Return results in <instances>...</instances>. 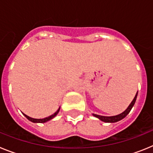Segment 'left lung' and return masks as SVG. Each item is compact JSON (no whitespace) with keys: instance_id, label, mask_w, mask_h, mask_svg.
<instances>
[{"instance_id":"1","label":"left lung","mask_w":153,"mask_h":153,"mask_svg":"<svg viewBox=\"0 0 153 153\" xmlns=\"http://www.w3.org/2000/svg\"><path fill=\"white\" fill-rule=\"evenodd\" d=\"M137 95H138V92L136 93V96H135L134 99H133L132 102H131V103L129 104V106L127 107V109H126L125 111L123 112L122 113H120V114L117 115V116H112V117H105V116H100V115H97V114H94V113H93V117H97V118H98L99 120H100L101 121H102V122H105V123H112L118 122V121H120V120L125 118L127 115L129 114L130 110L132 109V108L133 107V106H134L135 102H136V98H137Z\"/></svg>"}]
</instances>
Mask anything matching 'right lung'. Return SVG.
<instances>
[{
    "instance_id": "1",
    "label": "right lung",
    "mask_w": 153,
    "mask_h": 153,
    "mask_svg": "<svg viewBox=\"0 0 153 153\" xmlns=\"http://www.w3.org/2000/svg\"><path fill=\"white\" fill-rule=\"evenodd\" d=\"M60 107H59V109H58L57 110H56V112H55L53 114L51 115V116H50V117H46V118H44V119H33V118H31V117H28V116H27V115L24 114V113H23V114L24 115V117H26L28 120L31 121L32 123H44L48 122L49 120H52V119L54 118L56 115L58 114L59 111H60Z\"/></svg>"
}]
</instances>
